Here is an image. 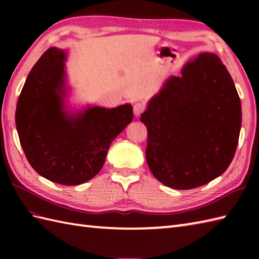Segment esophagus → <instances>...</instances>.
<instances>
[{
	"mask_svg": "<svg viewBox=\"0 0 259 259\" xmlns=\"http://www.w3.org/2000/svg\"><path fill=\"white\" fill-rule=\"evenodd\" d=\"M142 111H144V106L141 103H136L134 106V113L136 117H139Z\"/></svg>",
	"mask_w": 259,
	"mask_h": 259,
	"instance_id": "esophagus-1",
	"label": "esophagus"
}]
</instances>
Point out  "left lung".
I'll use <instances>...</instances> for the list:
<instances>
[{"label":"left lung","mask_w":259,"mask_h":259,"mask_svg":"<svg viewBox=\"0 0 259 259\" xmlns=\"http://www.w3.org/2000/svg\"><path fill=\"white\" fill-rule=\"evenodd\" d=\"M147 125L146 159L170 188L192 189L223 175L235 156L241 103L228 70L216 54L189 60L170 76L140 115Z\"/></svg>","instance_id":"1"}]
</instances>
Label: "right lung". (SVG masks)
<instances>
[{"label":"right lung","mask_w":259,"mask_h":259,"mask_svg":"<svg viewBox=\"0 0 259 259\" xmlns=\"http://www.w3.org/2000/svg\"><path fill=\"white\" fill-rule=\"evenodd\" d=\"M68 49L50 48L30 71L15 111L27 161L60 185L87 183L100 171L111 142L134 119L130 103L117 108L69 103Z\"/></svg>","instance_id":"obj_1"}]
</instances>
